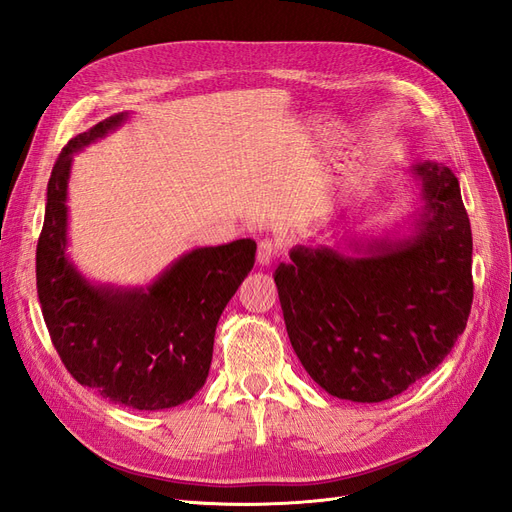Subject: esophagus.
Masks as SVG:
<instances>
[{
	"mask_svg": "<svg viewBox=\"0 0 512 512\" xmlns=\"http://www.w3.org/2000/svg\"><path fill=\"white\" fill-rule=\"evenodd\" d=\"M276 257V244L272 240H261L257 246V263L259 266H270Z\"/></svg>",
	"mask_w": 512,
	"mask_h": 512,
	"instance_id": "1",
	"label": "esophagus"
}]
</instances>
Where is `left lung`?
Here are the masks:
<instances>
[{
    "label": "left lung",
    "instance_id": "obj_1",
    "mask_svg": "<svg viewBox=\"0 0 512 512\" xmlns=\"http://www.w3.org/2000/svg\"><path fill=\"white\" fill-rule=\"evenodd\" d=\"M421 210L408 236L295 246L274 272L295 355L312 381L351 402H383L427 376L464 334L472 306V232L451 168L410 170Z\"/></svg>",
    "mask_w": 512,
    "mask_h": 512
}]
</instances>
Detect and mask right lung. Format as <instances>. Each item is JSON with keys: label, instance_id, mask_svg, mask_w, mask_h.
Instances as JSON below:
<instances>
[{"label": "right lung", "instance_id": "right-lung-1", "mask_svg": "<svg viewBox=\"0 0 512 512\" xmlns=\"http://www.w3.org/2000/svg\"><path fill=\"white\" fill-rule=\"evenodd\" d=\"M127 119L119 112L72 138L46 189L36 251L44 323L63 366L102 398L163 410L202 389L221 312L255 263L251 238L202 246L178 257L148 287L95 285L68 257V180L74 153Z\"/></svg>", "mask_w": 512, "mask_h": 512}]
</instances>
